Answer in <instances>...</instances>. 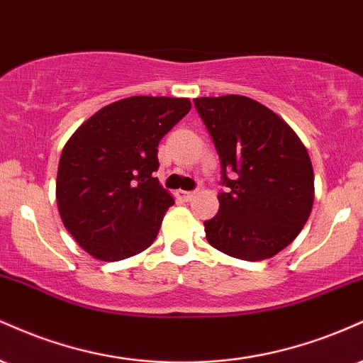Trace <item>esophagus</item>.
Returning <instances> with one entry per match:
<instances>
[{
  "label": "esophagus",
  "instance_id": "esophagus-1",
  "mask_svg": "<svg viewBox=\"0 0 363 363\" xmlns=\"http://www.w3.org/2000/svg\"><path fill=\"white\" fill-rule=\"evenodd\" d=\"M199 194V190H191V191H185V190H180V191H178V197H180V199H183V200H185V202H190V200L191 199H194L195 197V195H197Z\"/></svg>",
  "mask_w": 363,
  "mask_h": 363
}]
</instances>
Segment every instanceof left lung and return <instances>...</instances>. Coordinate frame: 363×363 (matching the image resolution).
<instances>
[{"mask_svg":"<svg viewBox=\"0 0 363 363\" xmlns=\"http://www.w3.org/2000/svg\"><path fill=\"white\" fill-rule=\"evenodd\" d=\"M194 104L214 140L225 185L219 212L203 223L207 241L233 258H272L296 240L313 208L308 149L284 118L248 96H202Z\"/></svg>","mask_w":363,"mask_h":363,"instance_id":"left-lung-1","label":"left lung"}]
</instances>
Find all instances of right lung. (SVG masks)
Returning a JSON list of instances; mask_svg holds the SVG:
<instances>
[{
  "mask_svg": "<svg viewBox=\"0 0 363 363\" xmlns=\"http://www.w3.org/2000/svg\"><path fill=\"white\" fill-rule=\"evenodd\" d=\"M190 108L189 98H123L91 115L66 143L55 199L66 229L91 257L118 262L156 240L174 203L152 174L157 146Z\"/></svg>",
  "mask_w": 363,
  "mask_h": 363,
  "instance_id": "1",
  "label": "right lung"
}]
</instances>
